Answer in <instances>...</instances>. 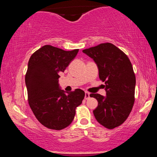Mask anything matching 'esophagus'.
<instances>
[{
  "mask_svg": "<svg viewBox=\"0 0 157 157\" xmlns=\"http://www.w3.org/2000/svg\"><path fill=\"white\" fill-rule=\"evenodd\" d=\"M90 97V93L88 92V91H86L85 92V99L86 100H88V99H89Z\"/></svg>",
  "mask_w": 157,
  "mask_h": 157,
  "instance_id": "34e87169",
  "label": "esophagus"
}]
</instances>
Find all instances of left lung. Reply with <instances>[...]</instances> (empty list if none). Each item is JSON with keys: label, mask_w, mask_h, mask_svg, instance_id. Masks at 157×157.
Segmentation results:
<instances>
[{"label": "left lung", "mask_w": 157, "mask_h": 157, "mask_svg": "<svg viewBox=\"0 0 157 157\" xmlns=\"http://www.w3.org/2000/svg\"><path fill=\"white\" fill-rule=\"evenodd\" d=\"M97 64L99 77L105 82L106 96L91 94L98 102L93 111L97 121L109 129L123 123L134 103L136 77L127 55L110 43L82 50Z\"/></svg>", "instance_id": "left-lung-1"}]
</instances>
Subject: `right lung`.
Here are the masks:
<instances>
[{
    "instance_id": "1",
    "label": "right lung",
    "mask_w": 157,
    "mask_h": 157,
    "mask_svg": "<svg viewBox=\"0 0 157 157\" xmlns=\"http://www.w3.org/2000/svg\"><path fill=\"white\" fill-rule=\"evenodd\" d=\"M79 49L64 51L46 45L30 57L25 77L28 100L32 112L45 127L61 130L73 121L75 109L82 103L85 92L80 89L66 92L58 82Z\"/></svg>"
}]
</instances>
